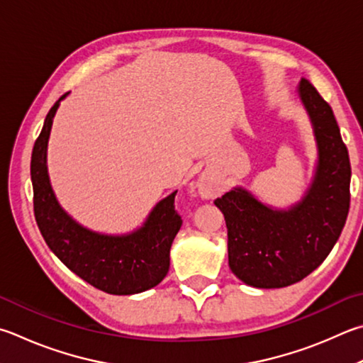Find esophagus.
<instances>
[{
	"mask_svg": "<svg viewBox=\"0 0 363 363\" xmlns=\"http://www.w3.org/2000/svg\"><path fill=\"white\" fill-rule=\"evenodd\" d=\"M196 190H199V195L201 199H214L216 195H219L220 187L213 176L209 174H201L199 182H196Z\"/></svg>",
	"mask_w": 363,
	"mask_h": 363,
	"instance_id": "esophagus-1",
	"label": "esophagus"
}]
</instances>
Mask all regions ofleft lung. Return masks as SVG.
Segmentation results:
<instances>
[{"mask_svg": "<svg viewBox=\"0 0 363 363\" xmlns=\"http://www.w3.org/2000/svg\"><path fill=\"white\" fill-rule=\"evenodd\" d=\"M296 95L318 150L311 182L301 199L278 208L235 186L214 201L225 217L230 269L257 289L287 287L313 273L337 245L349 213L351 163L337 118L305 79Z\"/></svg>", "mask_w": 363, "mask_h": 363, "instance_id": "1", "label": "left lung"}]
</instances>
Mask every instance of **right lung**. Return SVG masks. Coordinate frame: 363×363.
I'll list each match as a JSON object with an SVG mask.
<instances>
[{"label": "right lung", "mask_w": 363, "mask_h": 363, "mask_svg": "<svg viewBox=\"0 0 363 363\" xmlns=\"http://www.w3.org/2000/svg\"><path fill=\"white\" fill-rule=\"evenodd\" d=\"M65 94L45 116L31 154L35 217L49 249L79 278L103 292L133 295L160 284L169 269V249L182 225L174 211L177 190L150 209L127 233H101L79 223L63 209L52 189L48 147L54 117Z\"/></svg>", "instance_id": "right-lung-1"}]
</instances>
